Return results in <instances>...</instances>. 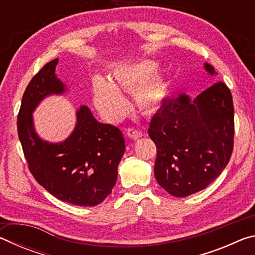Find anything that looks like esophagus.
<instances>
[{
	"label": "esophagus",
	"instance_id": "obj_1",
	"mask_svg": "<svg viewBox=\"0 0 255 255\" xmlns=\"http://www.w3.org/2000/svg\"><path fill=\"white\" fill-rule=\"evenodd\" d=\"M127 136L130 137L131 139H138V138H140L143 136V132L139 129H136V128H128L127 129Z\"/></svg>",
	"mask_w": 255,
	"mask_h": 255
}]
</instances>
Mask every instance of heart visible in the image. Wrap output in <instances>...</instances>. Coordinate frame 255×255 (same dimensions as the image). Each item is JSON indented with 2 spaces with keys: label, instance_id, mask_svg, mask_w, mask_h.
<instances>
[{
  "label": "heart",
  "instance_id": "1",
  "mask_svg": "<svg viewBox=\"0 0 255 255\" xmlns=\"http://www.w3.org/2000/svg\"><path fill=\"white\" fill-rule=\"evenodd\" d=\"M155 71L156 64L143 62L117 68L114 72L115 85L101 77L94 79V105L102 117L115 122L127 114V101L118 91L119 89L133 93V102L141 114L156 112L166 99L167 83L161 76L154 77L148 82Z\"/></svg>",
  "mask_w": 255,
  "mask_h": 255
}]
</instances>
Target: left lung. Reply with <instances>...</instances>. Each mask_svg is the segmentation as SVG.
I'll return each mask as SVG.
<instances>
[{
    "label": "left lung",
    "mask_w": 255,
    "mask_h": 255,
    "mask_svg": "<svg viewBox=\"0 0 255 255\" xmlns=\"http://www.w3.org/2000/svg\"><path fill=\"white\" fill-rule=\"evenodd\" d=\"M215 75V68L205 63ZM156 145L154 173L174 197L205 189L230 162L234 146V107L230 89L219 81L191 101L188 96L164 101L150 120Z\"/></svg>",
    "instance_id": "1"
}]
</instances>
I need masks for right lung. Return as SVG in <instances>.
<instances>
[{
	"label": "right lung",
	"mask_w": 255,
	"mask_h": 255,
	"mask_svg": "<svg viewBox=\"0 0 255 255\" xmlns=\"http://www.w3.org/2000/svg\"><path fill=\"white\" fill-rule=\"evenodd\" d=\"M57 63L58 58L47 63L25 89L18 115L19 139L29 170L42 188L64 202L93 207L115 187L125 139L119 128L99 123L86 106L76 111V126L64 141L49 143L37 135L34 109L46 97L66 92L56 76Z\"/></svg>",
	"instance_id": "add662e5"
}]
</instances>
